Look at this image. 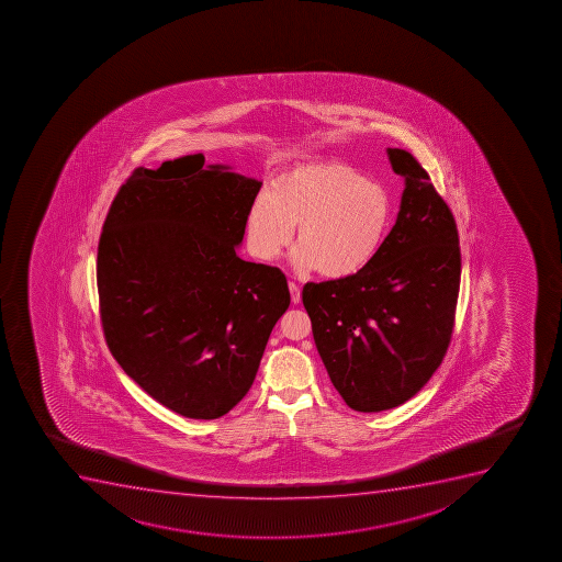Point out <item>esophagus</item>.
Returning <instances> with one entry per match:
<instances>
[{"mask_svg":"<svg viewBox=\"0 0 562 562\" xmlns=\"http://www.w3.org/2000/svg\"><path fill=\"white\" fill-rule=\"evenodd\" d=\"M290 291L291 301H293V304H299V302H301V288H299L295 282H290Z\"/></svg>","mask_w":562,"mask_h":562,"instance_id":"esophagus-1","label":"esophagus"}]
</instances>
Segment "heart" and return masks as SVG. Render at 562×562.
<instances>
[{"label": "heart", "mask_w": 562, "mask_h": 562, "mask_svg": "<svg viewBox=\"0 0 562 562\" xmlns=\"http://www.w3.org/2000/svg\"><path fill=\"white\" fill-rule=\"evenodd\" d=\"M390 198L342 162H313L280 173L247 217L249 247L274 260L295 236L299 269L348 278L375 258L390 225Z\"/></svg>", "instance_id": "obj_1"}]
</instances>
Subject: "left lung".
I'll return each instance as SVG.
<instances>
[{
  "label": "left lung",
  "instance_id": "8db88e82",
  "mask_svg": "<svg viewBox=\"0 0 562 562\" xmlns=\"http://www.w3.org/2000/svg\"><path fill=\"white\" fill-rule=\"evenodd\" d=\"M389 157L405 190L378 255L353 277L302 290L324 367L357 412L403 405L428 383L449 348L460 293L449 205L411 151L389 148Z\"/></svg>",
  "mask_w": 562,
  "mask_h": 562
}]
</instances>
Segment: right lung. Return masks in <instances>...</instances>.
<instances>
[{
    "instance_id": "right-lung-1",
    "label": "right lung",
    "mask_w": 562,
    "mask_h": 562,
    "mask_svg": "<svg viewBox=\"0 0 562 562\" xmlns=\"http://www.w3.org/2000/svg\"><path fill=\"white\" fill-rule=\"evenodd\" d=\"M201 154L135 168L97 255L102 331L157 403L217 419L249 392L290 307L284 272L236 255L260 181L203 167Z\"/></svg>"
}]
</instances>
